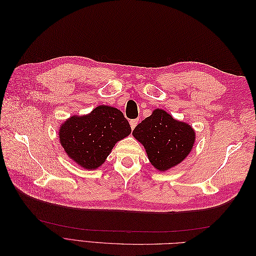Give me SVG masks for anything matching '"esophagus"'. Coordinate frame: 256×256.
<instances>
[{"instance_id": "obj_1", "label": "esophagus", "mask_w": 256, "mask_h": 256, "mask_svg": "<svg viewBox=\"0 0 256 256\" xmlns=\"http://www.w3.org/2000/svg\"><path fill=\"white\" fill-rule=\"evenodd\" d=\"M138 120H130V126H131V129H134L136 128V126L138 125Z\"/></svg>"}]
</instances>
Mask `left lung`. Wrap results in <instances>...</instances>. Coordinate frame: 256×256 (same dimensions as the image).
Returning a JSON list of instances; mask_svg holds the SVG:
<instances>
[{
	"instance_id": "left-lung-1",
	"label": "left lung",
	"mask_w": 256,
	"mask_h": 256,
	"mask_svg": "<svg viewBox=\"0 0 256 256\" xmlns=\"http://www.w3.org/2000/svg\"><path fill=\"white\" fill-rule=\"evenodd\" d=\"M132 136L144 146L152 166L159 172L182 164L196 142V131L189 124L162 109L154 110L134 128Z\"/></svg>"
}]
</instances>
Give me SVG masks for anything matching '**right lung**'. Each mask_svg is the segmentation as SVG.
<instances>
[{
    "label": "right lung",
    "mask_w": 256,
    "mask_h": 256,
    "mask_svg": "<svg viewBox=\"0 0 256 256\" xmlns=\"http://www.w3.org/2000/svg\"><path fill=\"white\" fill-rule=\"evenodd\" d=\"M131 127L114 106H98L90 113L72 115L58 129L60 143L74 162L85 170L102 166L118 141L128 136Z\"/></svg>",
    "instance_id": "obj_1"
}]
</instances>
